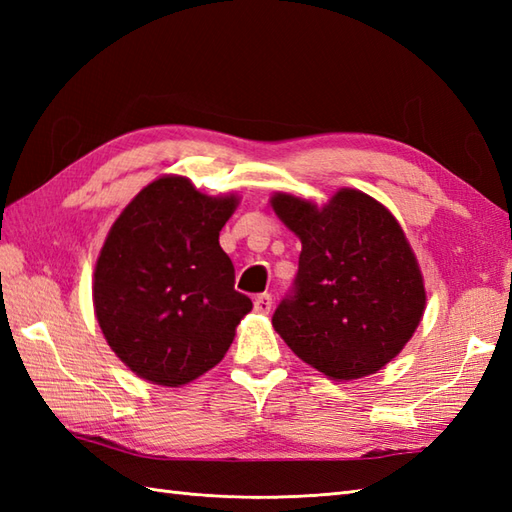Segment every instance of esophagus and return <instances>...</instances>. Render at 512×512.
Returning a JSON list of instances; mask_svg holds the SVG:
<instances>
[{
	"instance_id": "obj_1",
	"label": "esophagus",
	"mask_w": 512,
	"mask_h": 512,
	"mask_svg": "<svg viewBox=\"0 0 512 512\" xmlns=\"http://www.w3.org/2000/svg\"><path fill=\"white\" fill-rule=\"evenodd\" d=\"M253 303H255V312H259V314H268V312H270V308H273V297L266 295V292H264V295H257Z\"/></svg>"
}]
</instances>
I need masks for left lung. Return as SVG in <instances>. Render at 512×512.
I'll list each match as a JSON object with an SVG mask.
<instances>
[{"instance_id":"1","label":"left lung","mask_w":512,"mask_h":512,"mask_svg":"<svg viewBox=\"0 0 512 512\" xmlns=\"http://www.w3.org/2000/svg\"><path fill=\"white\" fill-rule=\"evenodd\" d=\"M275 213L301 239L290 295L273 328L303 363L332 380L376 374L416 332L427 292L396 217L356 189L319 206L273 195Z\"/></svg>"}]
</instances>
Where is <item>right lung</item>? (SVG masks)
Wrapping results in <instances>:
<instances>
[{
	"mask_svg": "<svg viewBox=\"0 0 512 512\" xmlns=\"http://www.w3.org/2000/svg\"><path fill=\"white\" fill-rule=\"evenodd\" d=\"M237 202L162 176L107 233L94 270V312L116 356L149 383L180 387L209 372L253 310L235 290L233 262L220 246Z\"/></svg>",
	"mask_w": 512,
	"mask_h": 512,
	"instance_id": "obj_1",
	"label": "right lung"
}]
</instances>
